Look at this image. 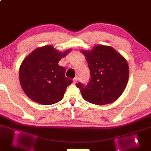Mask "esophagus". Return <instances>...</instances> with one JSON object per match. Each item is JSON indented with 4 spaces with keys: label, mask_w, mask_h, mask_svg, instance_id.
Returning a JSON list of instances; mask_svg holds the SVG:
<instances>
[{
    "label": "esophagus",
    "mask_w": 151,
    "mask_h": 151,
    "mask_svg": "<svg viewBox=\"0 0 151 151\" xmlns=\"http://www.w3.org/2000/svg\"><path fill=\"white\" fill-rule=\"evenodd\" d=\"M77 81H78V77H77V76H75V77L73 78V82L76 83Z\"/></svg>",
    "instance_id": "1"
}]
</instances>
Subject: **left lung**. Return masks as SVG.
<instances>
[{
	"label": "left lung",
	"instance_id": "left-lung-1",
	"mask_svg": "<svg viewBox=\"0 0 151 151\" xmlns=\"http://www.w3.org/2000/svg\"><path fill=\"white\" fill-rule=\"evenodd\" d=\"M81 53L86 58L91 76L85 86L81 83L76 84L83 98L97 105L114 102L128 82L129 66L126 60L112 47L102 45Z\"/></svg>",
	"mask_w": 151,
	"mask_h": 151
}]
</instances>
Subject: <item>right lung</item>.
<instances>
[{"mask_svg":"<svg viewBox=\"0 0 151 151\" xmlns=\"http://www.w3.org/2000/svg\"><path fill=\"white\" fill-rule=\"evenodd\" d=\"M70 50L59 52L52 45L39 47L29 54L19 68L20 84L26 96L35 102L50 105L62 100L73 81L58 62Z\"/></svg>","mask_w":151,"mask_h":151,"instance_id":"obj_1","label":"right lung"}]
</instances>
